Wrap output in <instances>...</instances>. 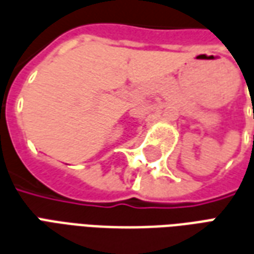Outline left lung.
<instances>
[{
  "label": "left lung",
  "mask_w": 254,
  "mask_h": 254,
  "mask_svg": "<svg viewBox=\"0 0 254 254\" xmlns=\"http://www.w3.org/2000/svg\"><path fill=\"white\" fill-rule=\"evenodd\" d=\"M253 141H254V134H253Z\"/></svg>",
  "instance_id": "8db88e82"
}]
</instances>
